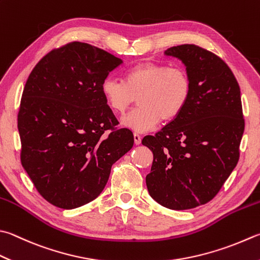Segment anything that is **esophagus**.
I'll return each instance as SVG.
<instances>
[{
    "label": "esophagus",
    "instance_id": "34e87169",
    "mask_svg": "<svg viewBox=\"0 0 260 260\" xmlns=\"http://www.w3.org/2000/svg\"><path fill=\"white\" fill-rule=\"evenodd\" d=\"M134 140H135V144L136 145H139L141 143V136L139 134H137V132H135V134H134Z\"/></svg>",
    "mask_w": 260,
    "mask_h": 260
}]
</instances>
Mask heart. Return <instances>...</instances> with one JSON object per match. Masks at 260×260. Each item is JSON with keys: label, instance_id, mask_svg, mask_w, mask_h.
<instances>
[{"label": "heart", "instance_id": "b5f03b06", "mask_svg": "<svg viewBox=\"0 0 260 260\" xmlns=\"http://www.w3.org/2000/svg\"><path fill=\"white\" fill-rule=\"evenodd\" d=\"M101 91L116 114H124L138 99L139 106L122 123L137 132H147L159 121L170 122L181 114L190 99L191 79L183 68L144 62L125 72L124 82L106 78Z\"/></svg>", "mask_w": 260, "mask_h": 260}]
</instances>
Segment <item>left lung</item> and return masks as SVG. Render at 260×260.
<instances>
[{"label": "left lung", "instance_id": "1", "mask_svg": "<svg viewBox=\"0 0 260 260\" xmlns=\"http://www.w3.org/2000/svg\"><path fill=\"white\" fill-rule=\"evenodd\" d=\"M165 54L187 67L191 95L176 119L141 141L154 156L146 184L161 206L183 210L221 190L240 157L244 119L239 84L221 57L194 44Z\"/></svg>", "mask_w": 260, "mask_h": 260}]
</instances>
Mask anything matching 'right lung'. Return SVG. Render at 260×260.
<instances>
[{"label":"right lung","mask_w":260,"mask_h":260,"mask_svg":"<svg viewBox=\"0 0 260 260\" xmlns=\"http://www.w3.org/2000/svg\"><path fill=\"white\" fill-rule=\"evenodd\" d=\"M120 64L102 48L71 42L48 52L28 77L18 113L20 159L54 206L73 209L99 197L112 165L134 146L101 91Z\"/></svg>","instance_id":"obj_1"}]
</instances>
